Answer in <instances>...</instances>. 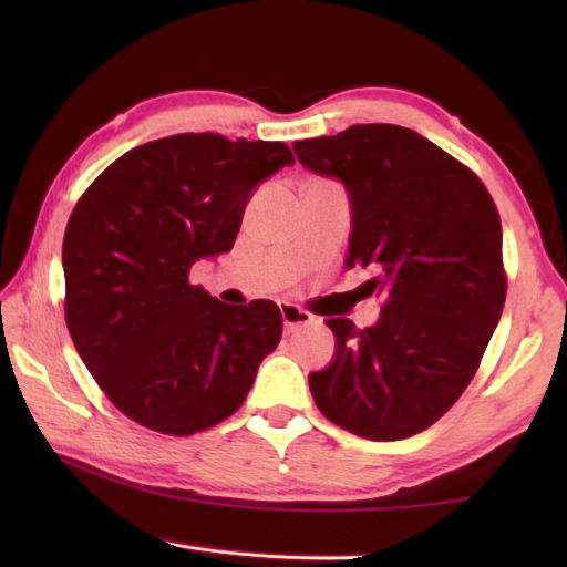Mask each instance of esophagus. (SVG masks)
<instances>
[{
    "label": "esophagus",
    "instance_id": "34e87169",
    "mask_svg": "<svg viewBox=\"0 0 567 567\" xmlns=\"http://www.w3.org/2000/svg\"><path fill=\"white\" fill-rule=\"evenodd\" d=\"M280 312H282V322H285V330L287 332H295L300 328H307V324H312V315L300 310L297 305L290 302H282L280 305Z\"/></svg>",
    "mask_w": 567,
    "mask_h": 567
}]
</instances>
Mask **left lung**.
<instances>
[{
    "instance_id": "left-lung-1",
    "label": "left lung",
    "mask_w": 567,
    "mask_h": 567,
    "mask_svg": "<svg viewBox=\"0 0 567 567\" xmlns=\"http://www.w3.org/2000/svg\"><path fill=\"white\" fill-rule=\"evenodd\" d=\"M350 192L348 267H370L380 322L330 318L334 360L310 375L320 412L352 435H417L463 395L503 315V227L473 169L398 124L295 142Z\"/></svg>"
}]
</instances>
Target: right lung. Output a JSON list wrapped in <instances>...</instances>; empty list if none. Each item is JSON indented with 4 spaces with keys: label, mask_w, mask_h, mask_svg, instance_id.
Returning a JSON list of instances; mask_svg holds the SVG:
<instances>
[{
    "label": "right lung",
    "mask_w": 567,
    "mask_h": 567,
    "mask_svg": "<svg viewBox=\"0 0 567 567\" xmlns=\"http://www.w3.org/2000/svg\"><path fill=\"white\" fill-rule=\"evenodd\" d=\"M292 162L285 142L172 134L124 152L74 205L62 245L66 328L137 425L195 435L227 420L280 342L275 302L225 305L189 270L235 245L252 189Z\"/></svg>",
    "instance_id": "1"
}]
</instances>
